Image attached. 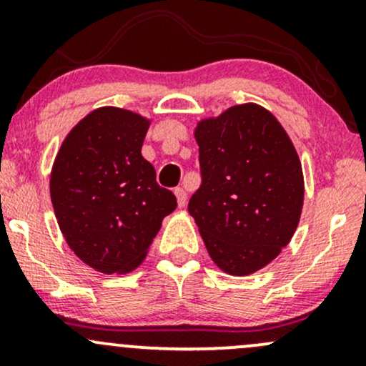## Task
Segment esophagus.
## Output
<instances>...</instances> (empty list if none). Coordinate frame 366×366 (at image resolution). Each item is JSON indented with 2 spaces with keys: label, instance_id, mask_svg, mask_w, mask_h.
<instances>
[{
  "label": "esophagus",
  "instance_id": "1",
  "mask_svg": "<svg viewBox=\"0 0 366 366\" xmlns=\"http://www.w3.org/2000/svg\"><path fill=\"white\" fill-rule=\"evenodd\" d=\"M175 197H177V204H179V208H182V207H186V201H187V194H186V191H184L182 187H177L175 189Z\"/></svg>",
  "mask_w": 366,
  "mask_h": 366
}]
</instances>
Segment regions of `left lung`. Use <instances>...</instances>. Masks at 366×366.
Listing matches in <instances>:
<instances>
[{
    "instance_id": "obj_1",
    "label": "left lung",
    "mask_w": 366,
    "mask_h": 366,
    "mask_svg": "<svg viewBox=\"0 0 366 366\" xmlns=\"http://www.w3.org/2000/svg\"><path fill=\"white\" fill-rule=\"evenodd\" d=\"M203 182L189 201L209 258L244 277L274 262L300 224L305 179L280 122L256 103L197 122Z\"/></svg>"
}]
</instances>
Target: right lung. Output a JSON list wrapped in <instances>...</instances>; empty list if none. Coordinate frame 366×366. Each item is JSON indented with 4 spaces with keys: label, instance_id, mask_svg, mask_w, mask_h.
I'll use <instances>...</instances> for the list:
<instances>
[{
    "label": "right lung",
    "instance_id": "add662e5",
    "mask_svg": "<svg viewBox=\"0 0 366 366\" xmlns=\"http://www.w3.org/2000/svg\"><path fill=\"white\" fill-rule=\"evenodd\" d=\"M149 124L124 108H96L54 158L49 194L58 225L77 258L102 274L136 270L177 207L141 154Z\"/></svg>",
    "mask_w": 366,
    "mask_h": 366
}]
</instances>
